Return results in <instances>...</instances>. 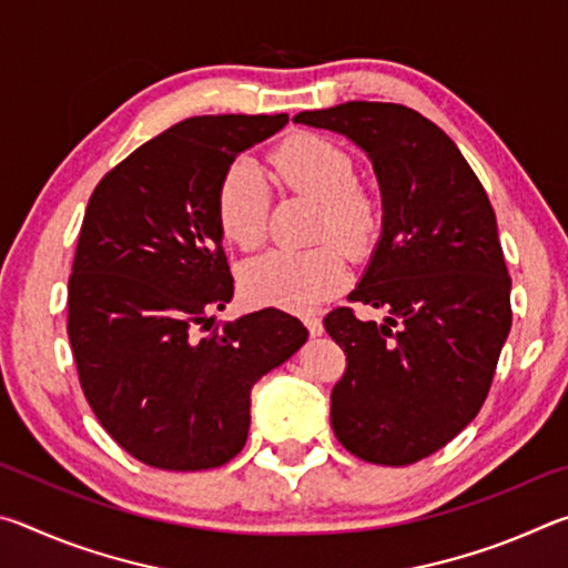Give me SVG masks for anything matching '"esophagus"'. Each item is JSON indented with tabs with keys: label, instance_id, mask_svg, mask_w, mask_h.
Instances as JSON below:
<instances>
[{
	"label": "esophagus",
	"instance_id": "1",
	"mask_svg": "<svg viewBox=\"0 0 568 568\" xmlns=\"http://www.w3.org/2000/svg\"><path fill=\"white\" fill-rule=\"evenodd\" d=\"M303 323H305V328H307V333L313 335H323V323H321V318H315V315H305L303 318Z\"/></svg>",
	"mask_w": 568,
	"mask_h": 568
}]
</instances>
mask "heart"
<instances>
[{"label": "heart", "mask_w": 568, "mask_h": 568, "mask_svg": "<svg viewBox=\"0 0 568 568\" xmlns=\"http://www.w3.org/2000/svg\"><path fill=\"white\" fill-rule=\"evenodd\" d=\"M273 168L287 190L318 203L313 235L325 240L307 250H271L240 271L250 303L283 311H311L341 291L348 275L345 257L368 255L383 230L376 192L355 182V162L341 145L315 132H297L273 150ZM271 192L255 162L235 160L220 178L215 195L217 225L230 243L253 250L263 243ZM333 239L337 246L328 244Z\"/></svg>", "instance_id": "obj_1"}]
</instances>
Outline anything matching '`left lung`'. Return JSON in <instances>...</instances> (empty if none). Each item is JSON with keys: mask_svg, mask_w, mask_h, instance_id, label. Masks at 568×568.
I'll list each match as a JSON object with an SVG mask.
<instances>
[{"mask_svg": "<svg viewBox=\"0 0 568 568\" xmlns=\"http://www.w3.org/2000/svg\"><path fill=\"white\" fill-rule=\"evenodd\" d=\"M293 122L345 134L371 158L383 230L351 303L325 331L345 353L331 426L353 456L408 466L456 438L484 406L511 331V277L496 215L448 134L393 102H345Z\"/></svg>", "mask_w": 568, "mask_h": 568, "instance_id": "8db88e82", "label": "left lung"}]
</instances>
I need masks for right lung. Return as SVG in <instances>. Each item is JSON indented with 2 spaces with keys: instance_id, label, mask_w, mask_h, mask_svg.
Instances as JSON below:
<instances>
[{
  "instance_id": "add662e5",
  "label": "right lung",
  "mask_w": 568,
  "mask_h": 568,
  "mask_svg": "<svg viewBox=\"0 0 568 568\" xmlns=\"http://www.w3.org/2000/svg\"><path fill=\"white\" fill-rule=\"evenodd\" d=\"M287 114L172 124L94 187L70 275L67 335L84 398L142 464L205 470L243 450L250 390L307 341L277 307L217 325L233 301L215 195ZM209 333L205 334L204 331Z\"/></svg>"
}]
</instances>
